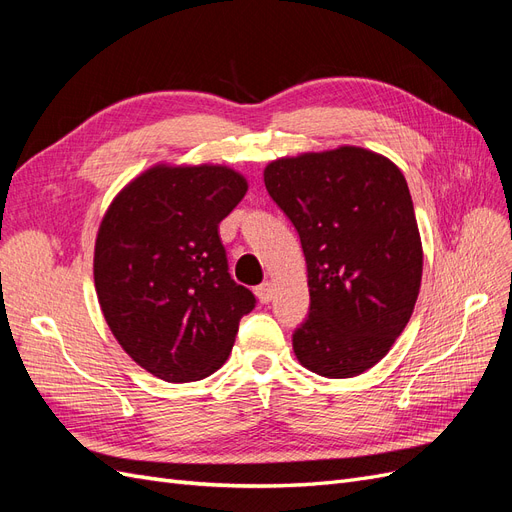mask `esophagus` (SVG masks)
Wrapping results in <instances>:
<instances>
[{"label": "esophagus", "instance_id": "esophagus-1", "mask_svg": "<svg viewBox=\"0 0 512 512\" xmlns=\"http://www.w3.org/2000/svg\"><path fill=\"white\" fill-rule=\"evenodd\" d=\"M256 297L260 299V303H271V299H273V284L271 282H265V284H260L258 288H256Z\"/></svg>", "mask_w": 512, "mask_h": 512}]
</instances>
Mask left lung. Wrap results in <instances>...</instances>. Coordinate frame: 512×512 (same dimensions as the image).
<instances>
[{
  "mask_svg": "<svg viewBox=\"0 0 512 512\" xmlns=\"http://www.w3.org/2000/svg\"><path fill=\"white\" fill-rule=\"evenodd\" d=\"M265 185L307 262L309 314L292 333L303 367L352 378L374 367L406 329L421 290L423 247L408 183L361 147L275 160Z\"/></svg>",
  "mask_w": 512,
  "mask_h": 512,
  "instance_id": "obj_1",
  "label": "left lung"
}]
</instances>
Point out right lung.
I'll list each match as a JSON object with an SVG mask.
<instances>
[{"label": "right lung", "instance_id": "1", "mask_svg": "<svg viewBox=\"0 0 512 512\" xmlns=\"http://www.w3.org/2000/svg\"><path fill=\"white\" fill-rule=\"evenodd\" d=\"M247 192L226 166L158 164L104 213L94 280L121 348L166 382L203 380L235 344L256 299L228 273L220 222Z\"/></svg>", "mask_w": 512, "mask_h": 512}]
</instances>
